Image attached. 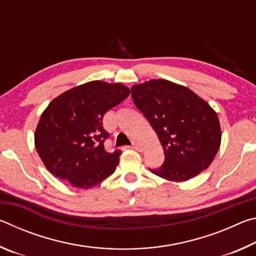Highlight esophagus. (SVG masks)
<instances>
[{
  "label": "esophagus",
  "instance_id": "obj_1",
  "mask_svg": "<svg viewBox=\"0 0 256 256\" xmlns=\"http://www.w3.org/2000/svg\"><path fill=\"white\" fill-rule=\"evenodd\" d=\"M132 148H133V149H136V150H138V151H141L140 146H138V144H136V142H133V144H132Z\"/></svg>",
  "mask_w": 256,
  "mask_h": 256
}]
</instances>
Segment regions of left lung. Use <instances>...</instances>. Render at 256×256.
I'll return each mask as SVG.
<instances>
[{
	"mask_svg": "<svg viewBox=\"0 0 256 256\" xmlns=\"http://www.w3.org/2000/svg\"><path fill=\"white\" fill-rule=\"evenodd\" d=\"M131 96L164 149V164L149 168L151 172L184 182L210 166L219 150L222 130L209 104L186 86L164 79L133 86Z\"/></svg>",
	"mask_w": 256,
	"mask_h": 256,
	"instance_id": "1",
	"label": "left lung"
}]
</instances>
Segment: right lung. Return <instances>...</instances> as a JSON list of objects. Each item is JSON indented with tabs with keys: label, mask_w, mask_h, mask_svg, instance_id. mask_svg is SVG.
Segmentation results:
<instances>
[{
	"label": "right lung",
	"mask_w": 256,
	"mask_h": 256,
	"mask_svg": "<svg viewBox=\"0 0 256 256\" xmlns=\"http://www.w3.org/2000/svg\"><path fill=\"white\" fill-rule=\"evenodd\" d=\"M130 94L120 84L92 81L68 90L47 106L34 146L52 174L74 188H92L115 172L120 150L107 152L105 112Z\"/></svg>",
	"instance_id": "right-lung-1"
}]
</instances>
